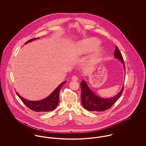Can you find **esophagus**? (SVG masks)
Instances as JSON below:
<instances>
[{"label": "esophagus", "instance_id": "34e87169", "mask_svg": "<svg viewBox=\"0 0 146 146\" xmlns=\"http://www.w3.org/2000/svg\"><path fill=\"white\" fill-rule=\"evenodd\" d=\"M72 79L73 81H77V80H78V77L76 76H72Z\"/></svg>", "mask_w": 146, "mask_h": 146}]
</instances>
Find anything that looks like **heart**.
<instances>
[{
  "label": "heart",
  "mask_w": 146,
  "mask_h": 146,
  "mask_svg": "<svg viewBox=\"0 0 146 146\" xmlns=\"http://www.w3.org/2000/svg\"><path fill=\"white\" fill-rule=\"evenodd\" d=\"M98 44L99 42L96 38H92L88 39L86 40H84L83 42H81V43L78 46L76 52L79 54H85L94 49ZM104 51V50L102 47L96 48L95 49L94 52V54L92 56V60H95L98 58L102 54Z\"/></svg>",
  "instance_id": "obj_1"
}]
</instances>
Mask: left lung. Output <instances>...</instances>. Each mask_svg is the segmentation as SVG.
I'll return each instance as SVG.
<instances>
[{
    "mask_svg": "<svg viewBox=\"0 0 146 146\" xmlns=\"http://www.w3.org/2000/svg\"><path fill=\"white\" fill-rule=\"evenodd\" d=\"M114 57L123 64L125 69L124 62L118 47L116 46L114 54ZM82 89L81 99L82 105L85 109L89 111H104L110 108L114 102L121 96L123 91V86L121 90L115 96L111 98H103L96 95L88 86L85 80L81 82Z\"/></svg>",
    "mask_w": 146,
    "mask_h": 146,
    "instance_id": "8db88e82",
    "label": "left lung"
}]
</instances>
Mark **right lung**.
<instances>
[{
  "instance_id": "add662e5",
  "label": "right lung",
  "mask_w": 146,
  "mask_h": 146,
  "mask_svg": "<svg viewBox=\"0 0 146 146\" xmlns=\"http://www.w3.org/2000/svg\"><path fill=\"white\" fill-rule=\"evenodd\" d=\"M39 38L32 39L28 42H26L25 44H27L29 42H32L33 40L38 39ZM66 83V81H64L62 83L60 84L53 92L46 98L39 101H29L27 99L21 96L17 92L16 94L17 96L21 98L22 102L24 103L27 107L32 110L35 111L39 112H45V111H50L54 110L56 107L57 106L58 101H59V92L61 90L62 86L64 84Z\"/></svg>"
}]
</instances>
